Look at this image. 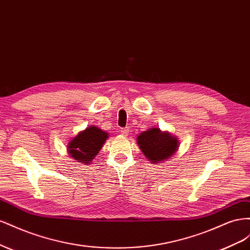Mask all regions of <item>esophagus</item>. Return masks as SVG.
I'll use <instances>...</instances> for the list:
<instances>
[{
  "instance_id": "1",
  "label": "esophagus",
  "mask_w": 250,
  "mask_h": 250,
  "mask_svg": "<svg viewBox=\"0 0 250 250\" xmlns=\"http://www.w3.org/2000/svg\"><path fill=\"white\" fill-rule=\"evenodd\" d=\"M120 132H121V134L127 135V134H128V132H129V128L126 127V128H124V129H121V130H120Z\"/></svg>"
}]
</instances>
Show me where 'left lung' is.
Here are the masks:
<instances>
[{"mask_svg": "<svg viewBox=\"0 0 250 250\" xmlns=\"http://www.w3.org/2000/svg\"><path fill=\"white\" fill-rule=\"evenodd\" d=\"M137 143L151 164H161L169 160L175 155L179 147L177 137L155 127H150L141 132L137 138Z\"/></svg>", "mask_w": 250, "mask_h": 250, "instance_id": "8db88e82", "label": "left lung"}]
</instances>
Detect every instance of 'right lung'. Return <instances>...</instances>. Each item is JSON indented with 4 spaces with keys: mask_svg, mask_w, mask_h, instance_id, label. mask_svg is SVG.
Instances as JSON below:
<instances>
[{
    "mask_svg": "<svg viewBox=\"0 0 250 250\" xmlns=\"http://www.w3.org/2000/svg\"><path fill=\"white\" fill-rule=\"evenodd\" d=\"M108 138V132L90 125L72 138L66 146L67 153L78 163L88 165L94 161Z\"/></svg>",
    "mask_w": 250,
    "mask_h": 250,
    "instance_id": "obj_1",
    "label": "right lung"
}]
</instances>
